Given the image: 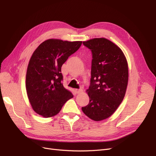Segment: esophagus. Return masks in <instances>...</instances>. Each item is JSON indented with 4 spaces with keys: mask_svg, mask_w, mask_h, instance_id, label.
Here are the masks:
<instances>
[{
    "mask_svg": "<svg viewBox=\"0 0 156 156\" xmlns=\"http://www.w3.org/2000/svg\"><path fill=\"white\" fill-rule=\"evenodd\" d=\"M83 90L82 89H79V90H77V89H76L75 90V93L76 94H80V93H81V92H83Z\"/></svg>",
    "mask_w": 156,
    "mask_h": 156,
    "instance_id": "esophagus-1",
    "label": "esophagus"
}]
</instances>
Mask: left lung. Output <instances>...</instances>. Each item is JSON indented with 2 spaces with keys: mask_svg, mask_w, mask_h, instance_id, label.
<instances>
[{
  "mask_svg": "<svg viewBox=\"0 0 156 156\" xmlns=\"http://www.w3.org/2000/svg\"><path fill=\"white\" fill-rule=\"evenodd\" d=\"M92 53L90 85L87 92L88 105L83 112L94 121L110 117L125 96L128 83V65L119 46L104 37L83 41Z\"/></svg>",
  "mask_w": 156,
  "mask_h": 156,
  "instance_id": "left-lung-1",
  "label": "left lung"
}]
</instances>
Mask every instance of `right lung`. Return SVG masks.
Returning a JSON list of instances; mask_svg holds the SVG:
<instances>
[{
    "label": "right lung",
    "instance_id": "1",
    "mask_svg": "<svg viewBox=\"0 0 156 156\" xmlns=\"http://www.w3.org/2000/svg\"><path fill=\"white\" fill-rule=\"evenodd\" d=\"M81 44V41L49 39L32 53L27 67L26 90L32 108L37 114L45 118L54 116L73 97L63 86L61 67Z\"/></svg>",
    "mask_w": 156,
    "mask_h": 156
}]
</instances>
